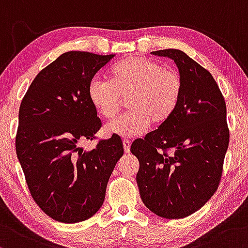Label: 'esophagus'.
Masks as SVG:
<instances>
[{"label": "esophagus", "instance_id": "esophagus-1", "mask_svg": "<svg viewBox=\"0 0 248 248\" xmlns=\"http://www.w3.org/2000/svg\"><path fill=\"white\" fill-rule=\"evenodd\" d=\"M123 146H124L125 154H129L130 146H131V141H130V140H123Z\"/></svg>", "mask_w": 248, "mask_h": 248}]
</instances>
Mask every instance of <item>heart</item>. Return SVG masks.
I'll list each match as a JSON object with an SVG mask.
<instances>
[{
  "instance_id": "b5f03b06",
  "label": "heart",
  "mask_w": 248,
  "mask_h": 248,
  "mask_svg": "<svg viewBox=\"0 0 248 248\" xmlns=\"http://www.w3.org/2000/svg\"><path fill=\"white\" fill-rule=\"evenodd\" d=\"M110 82L93 77L88 87L89 101L99 116L117 115L121 97L127 99L126 115L107 124V135L133 138L150 123L161 124L176 110L182 94V78L177 72L147 57L133 56L121 61L109 71Z\"/></svg>"
}]
</instances>
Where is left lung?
<instances>
[{
  "label": "left lung",
  "mask_w": 248,
  "mask_h": 248,
  "mask_svg": "<svg viewBox=\"0 0 248 248\" xmlns=\"http://www.w3.org/2000/svg\"><path fill=\"white\" fill-rule=\"evenodd\" d=\"M151 54L174 61L182 94L173 113L130 150L139 160L136 180L144 205L163 218L182 219L218 188L230 138L226 104L212 75L184 51Z\"/></svg>",
  "instance_id": "obj_1"
}]
</instances>
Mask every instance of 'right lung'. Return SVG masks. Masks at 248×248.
Instances as JSON below:
<instances>
[{"instance_id":"add662e5","label":"right lung","mask_w":248,"mask_h":248,"mask_svg":"<svg viewBox=\"0 0 248 248\" xmlns=\"http://www.w3.org/2000/svg\"><path fill=\"white\" fill-rule=\"evenodd\" d=\"M113 57L64 52L35 77L19 107L16 154L28 187L41 210L64 224L87 220L101 208L124 154L115 135L93 150L79 146L102 125L89 83Z\"/></svg>"}]
</instances>
